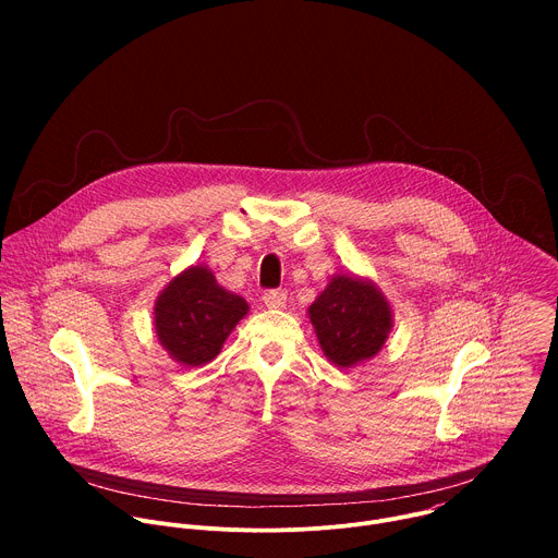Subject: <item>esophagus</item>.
I'll return each instance as SVG.
<instances>
[{"mask_svg":"<svg viewBox=\"0 0 558 558\" xmlns=\"http://www.w3.org/2000/svg\"><path fill=\"white\" fill-rule=\"evenodd\" d=\"M263 300H265V306L271 308V311H278V308L287 306V293L284 291H267L263 295Z\"/></svg>","mask_w":558,"mask_h":558,"instance_id":"1","label":"esophagus"}]
</instances>
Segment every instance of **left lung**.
I'll use <instances>...</instances> for the list:
<instances>
[{"label":"left lung","mask_w":558,"mask_h":558,"mask_svg":"<svg viewBox=\"0 0 558 558\" xmlns=\"http://www.w3.org/2000/svg\"><path fill=\"white\" fill-rule=\"evenodd\" d=\"M317 344L338 368L375 357L390 331L392 306L381 289L357 274H336L306 308Z\"/></svg>","instance_id":"left-lung-1"}]
</instances>
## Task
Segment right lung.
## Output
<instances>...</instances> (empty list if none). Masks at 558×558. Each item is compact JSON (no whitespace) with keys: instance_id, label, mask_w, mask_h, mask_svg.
<instances>
[{"instance_id":"right-lung-1","label":"right lung","mask_w":558,"mask_h":558,"mask_svg":"<svg viewBox=\"0 0 558 558\" xmlns=\"http://www.w3.org/2000/svg\"><path fill=\"white\" fill-rule=\"evenodd\" d=\"M247 313L245 298L220 287L207 265H192L158 293L154 333L174 362L194 368L220 353L229 333Z\"/></svg>"}]
</instances>
